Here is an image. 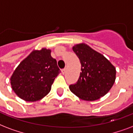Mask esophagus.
I'll return each instance as SVG.
<instances>
[{"label": "esophagus", "mask_w": 133, "mask_h": 133, "mask_svg": "<svg viewBox=\"0 0 133 133\" xmlns=\"http://www.w3.org/2000/svg\"><path fill=\"white\" fill-rule=\"evenodd\" d=\"M65 73H66V69L62 70V74H63V75H64V74H65Z\"/></svg>", "instance_id": "esophagus-1"}]
</instances>
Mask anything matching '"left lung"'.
<instances>
[{
  "mask_svg": "<svg viewBox=\"0 0 133 133\" xmlns=\"http://www.w3.org/2000/svg\"><path fill=\"white\" fill-rule=\"evenodd\" d=\"M81 64L78 82L69 85L76 96L84 101H94L101 98L112 87L116 79V68L101 53L85 43L72 48Z\"/></svg>",
  "mask_w": 133,
  "mask_h": 133,
  "instance_id": "1",
  "label": "left lung"
}]
</instances>
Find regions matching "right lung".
I'll return each mask as SVG.
<instances>
[{"label":"right lung","mask_w":133,"mask_h":133,"mask_svg":"<svg viewBox=\"0 0 133 133\" xmlns=\"http://www.w3.org/2000/svg\"><path fill=\"white\" fill-rule=\"evenodd\" d=\"M51 50L42 48L33 50L21 62L11 78L12 89L25 101L42 99L51 89L55 78L60 73Z\"/></svg>","instance_id":"1"}]
</instances>
